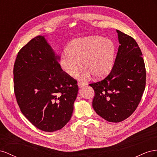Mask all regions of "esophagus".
Wrapping results in <instances>:
<instances>
[{
    "label": "esophagus",
    "mask_w": 157,
    "mask_h": 157,
    "mask_svg": "<svg viewBox=\"0 0 157 157\" xmlns=\"http://www.w3.org/2000/svg\"><path fill=\"white\" fill-rule=\"evenodd\" d=\"M78 86L79 87H83L84 86H86V84H85V83H83V82H78Z\"/></svg>",
    "instance_id": "obj_1"
}]
</instances>
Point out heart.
<instances>
[{
    "label": "heart",
    "mask_w": 157,
    "mask_h": 157,
    "mask_svg": "<svg viewBox=\"0 0 157 157\" xmlns=\"http://www.w3.org/2000/svg\"><path fill=\"white\" fill-rule=\"evenodd\" d=\"M114 55V43L109 39L100 36L79 38L67 47L66 52L61 56L60 64L66 73L73 76L78 73L82 60L86 68L82 78H87L91 74L101 78L108 75L113 68Z\"/></svg>",
    "instance_id": "b5f03b06"
}]
</instances>
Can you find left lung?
<instances>
[{"label": "left lung", "instance_id": "1", "mask_svg": "<svg viewBox=\"0 0 157 157\" xmlns=\"http://www.w3.org/2000/svg\"><path fill=\"white\" fill-rule=\"evenodd\" d=\"M120 45L110 74L89 84L95 91L93 107L110 122L129 117L141 101L146 84V70L142 52L133 37L116 30Z\"/></svg>", "mask_w": 157, "mask_h": 157}]
</instances>
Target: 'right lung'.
<instances>
[{
    "label": "right lung",
    "mask_w": 157,
    "mask_h": 157,
    "mask_svg": "<svg viewBox=\"0 0 157 157\" xmlns=\"http://www.w3.org/2000/svg\"><path fill=\"white\" fill-rule=\"evenodd\" d=\"M44 36L22 47L14 66V89L20 109L44 132H55L69 122L78 95L77 81L62 70Z\"/></svg>",
    "instance_id": "right-lung-1"
}]
</instances>
